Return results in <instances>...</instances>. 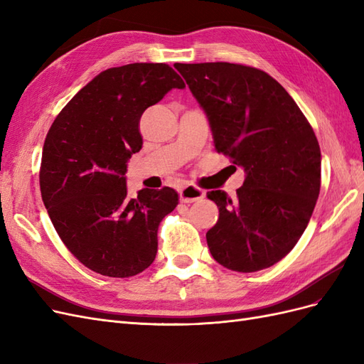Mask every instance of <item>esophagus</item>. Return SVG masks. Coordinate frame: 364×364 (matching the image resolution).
<instances>
[{
    "label": "esophagus",
    "instance_id": "1",
    "mask_svg": "<svg viewBox=\"0 0 364 364\" xmlns=\"http://www.w3.org/2000/svg\"><path fill=\"white\" fill-rule=\"evenodd\" d=\"M205 194L206 193L203 190L197 188V186H194V185H186V186H183V188H181V191H179L182 203H193V202H197V200H202Z\"/></svg>",
    "mask_w": 364,
    "mask_h": 364
}]
</instances>
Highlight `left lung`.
<instances>
[{
    "label": "left lung",
    "instance_id": "left-lung-1",
    "mask_svg": "<svg viewBox=\"0 0 364 364\" xmlns=\"http://www.w3.org/2000/svg\"><path fill=\"white\" fill-rule=\"evenodd\" d=\"M208 115L215 150L246 170L232 200L209 191L218 220L206 232L214 259L235 272L281 261L310 222L321 191V147L272 75L229 62L174 63Z\"/></svg>",
    "mask_w": 364,
    "mask_h": 364
}]
</instances>
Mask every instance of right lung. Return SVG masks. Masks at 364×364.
Listing matches in <instances>:
<instances>
[{
  "mask_svg": "<svg viewBox=\"0 0 364 364\" xmlns=\"http://www.w3.org/2000/svg\"><path fill=\"white\" fill-rule=\"evenodd\" d=\"M173 87L167 63L109 68L83 86L48 130L39 185L63 245L85 267L111 278L146 270L158 252V226L179 203L164 186L127 197V161L142 147L139 119Z\"/></svg>",
  "mask_w": 364,
  "mask_h": 364,
  "instance_id": "add662e5",
  "label": "right lung"
}]
</instances>
